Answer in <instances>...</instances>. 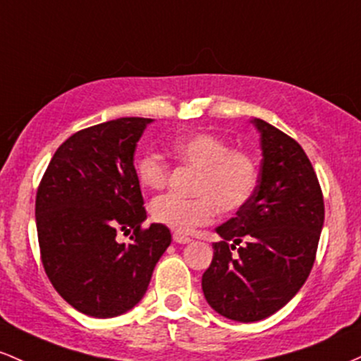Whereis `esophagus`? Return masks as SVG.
<instances>
[{"label": "esophagus", "instance_id": "1", "mask_svg": "<svg viewBox=\"0 0 361 361\" xmlns=\"http://www.w3.org/2000/svg\"><path fill=\"white\" fill-rule=\"evenodd\" d=\"M173 242H177V244H189V242H191V238H189L188 235L176 232L173 233Z\"/></svg>", "mask_w": 361, "mask_h": 361}]
</instances>
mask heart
<instances>
[{
    "label": "heart",
    "mask_w": 361,
    "mask_h": 361,
    "mask_svg": "<svg viewBox=\"0 0 361 361\" xmlns=\"http://www.w3.org/2000/svg\"><path fill=\"white\" fill-rule=\"evenodd\" d=\"M170 155L196 172L191 200L164 194L149 204L152 220L170 230L189 233L196 226L212 224L216 208L224 213L238 212L256 191V159L244 149L230 148L224 137L213 133L197 131L173 137ZM135 173L141 188L160 189L167 184L169 165L155 153H145L135 161Z\"/></svg>",
    "instance_id": "1"
}]
</instances>
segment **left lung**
<instances>
[{
  "instance_id": "left-lung-1",
  "label": "left lung",
  "mask_w": 361,
  "mask_h": 361,
  "mask_svg": "<svg viewBox=\"0 0 361 361\" xmlns=\"http://www.w3.org/2000/svg\"><path fill=\"white\" fill-rule=\"evenodd\" d=\"M250 123L262 149L256 191L216 228L224 240L213 244V261L201 281L212 309L237 322L262 321L298 293L324 225L321 185L303 148L266 121Z\"/></svg>"
}]
</instances>
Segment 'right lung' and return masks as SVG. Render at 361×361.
Wrapping results in <instances>:
<instances>
[{"instance_id":"1","label":"right lung","mask_w":361,"mask_h":361,"mask_svg":"<svg viewBox=\"0 0 361 361\" xmlns=\"http://www.w3.org/2000/svg\"><path fill=\"white\" fill-rule=\"evenodd\" d=\"M153 119L121 117L82 129L56 149L35 197L40 259L73 309L109 319L147 293L172 242L167 226L147 220L135 149ZM133 230L131 245L115 240Z\"/></svg>"}]
</instances>
